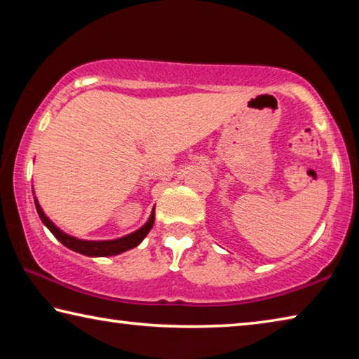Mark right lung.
Returning <instances> with one entry per match:
<instances>
[{
  "label": "right lung",
  "instance_id": "1",
  "mask_svg": "<svg viewBox=\"0 0 359 359\" xmlns=\"http://www.w3.org/2000/svg\"><path fill=\"white\" fill-rule=\"evenodd\" d=\"M34 204H36V210H38L39 218L42 220V223L46 224V226L50 229V233L55 236V238L62 242L63 245H66L71 250H74L77 253H82V255H87V257H112V255H118L121 252H126L130 250V248H135L136 245H139L142 242V239L145 236L149 234V231L151 229L155 223V209L151 212V215L149 218V222L144 224L141 229L135 231V233H131L128 236H125V238L121 239H115V241H81V239H76L72 238V236L65 234L62 229H58L55 224H53L48 218L46 217L44 212H42L39 203L34 199Z\"/></svg>",
  "mask_w": 359,
  "mask_h": 359
}]
</instances>
